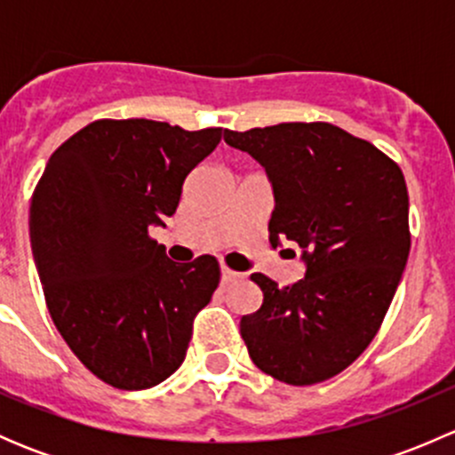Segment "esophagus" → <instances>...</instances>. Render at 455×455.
Segmentation results:
<instances>
[{
    "label": "esophagus",
    "instance_id": "obj_1",
    "mask_svg": "<svg viewBox=\"0 0 455 455\" xmlns=\"http://www.w3.org/2000/svg\"><path fill=\"white\" fill-rule=\"evenodd\" d=\"M242 277H244V273H237V270L227 268V266H222V270H220V279H222V283H233Z\"/></svg>",
    "mask_w": 455,
    "mask_h": 455
}]
</instances>
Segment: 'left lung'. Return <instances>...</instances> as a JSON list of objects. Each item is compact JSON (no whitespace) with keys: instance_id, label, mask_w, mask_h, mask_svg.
<instances>
[{"instance_id":"left-lung-1","label":"left lung","mask_w":455,"mask_h":455,"mask_svg":"<svg viewBox=\"0 0 455 455\" xmlns=\"http://www.w3.org/2000/svg\"><path fill=\"white\" fill-rule=\"evenodd\" d=\"M224 140L251 154L273 185L268 242H295L304 279L279 288L251 279L261 308L240 332L253 363L288 385L343 371L370 346L410 255V196L401 167L330 123H279Z\"/></svg>"}]
</instances>
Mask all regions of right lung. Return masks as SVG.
Wrapping results in <instances>:
<instances>
[{
	"mask_svg": "<svg viewBox=\"0 0 455 455\" xmlns=\"http://www.w3.org/2000/svg\"><path fill=\"white\" fill-rule=\"evenodd\" d=\"M220 139V127L103 118L50 156L32 194V257L50 316L112 387H154L180 368L194 316L218 288L215 257L176 264L149 227L176 213L182 182Z\"/></svg>",
	"mask_w": 455,
	"mask_h": 455,
	"instance_id": "1",
	"label": "right lung"
}]
</instances>
